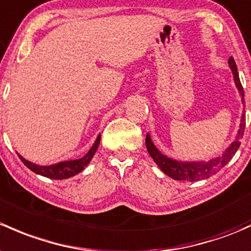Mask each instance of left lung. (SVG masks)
I'll return each mask as SVG.
<instances>
[{"instance_id": "8db88e82", "label": "left lung", "mask_w": 251, "mask_h": 251, "mask_svg": "<svg viewBox=\"0 0 251 251\" xmlns=\"http://www.w3.org/2000/svg\"><path fill=\"white\" fill-rule=\"evenodd\" d=\"M228 65H230L232 73H233V79L234 83H236L237 89H238L239 94L242 96V102L244 105V91L243 86H242L241 80H239L238 72H237V66L234 62L233 57L228 59ZM245 107V105H244ZM244 128H245V110H243V114L241 118V125H239L238 133H237L236 139L231 143V146L224 151L223 156L215 157L207 162H181V161H176L170 159V157L165 156L163 154H161L159 150L155 148L152 144L151 139H150L149 134H147L146 137V146L148 149V152L150 154V156L152 157V160L155 161L157 166L161 168L163 173L167 174L171 178L176 179V180H189V181H196L201 180V179H207L209 176H214L215 173H218L226 163H228L232 157L234 156L236 151L238 150L239 146H241V139L244 134Z\"/></svg>"}]
</instances>
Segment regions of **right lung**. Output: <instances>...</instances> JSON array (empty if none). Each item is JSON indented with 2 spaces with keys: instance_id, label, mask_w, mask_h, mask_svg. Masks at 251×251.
Returning <instances> with one entry per match:
<instances>
[{
  "instance_id": "add662e5",
  "label": "right lung",
  "mask_w": 251,
  "mask_h": 251,
  "mask_svg": "<svg viewBox=\"0 0 251 251\" xmlns=\"http://www.w3.org/2000/svg\"><path fill=\"white\" fill-rule=\"evenodd\" d=\"M100 141H101V136L99 134V137L96 138V142L94 143V146L91 147V149L89 150L88 154L85 156H83L81 159L78 160H70V161H62V162L55 163V165L50 166H39L36 165V163L30 162V161L24 159L21 155H19L20 160L23 161L24 165L27 168H30L32 172H35L39 176H47V178L50 179H67L71 178V176H75V174L80 173L86 166L89 165L92 156L96 152L97 148L100 146Z\"/></svg>"
}]
</instances>
